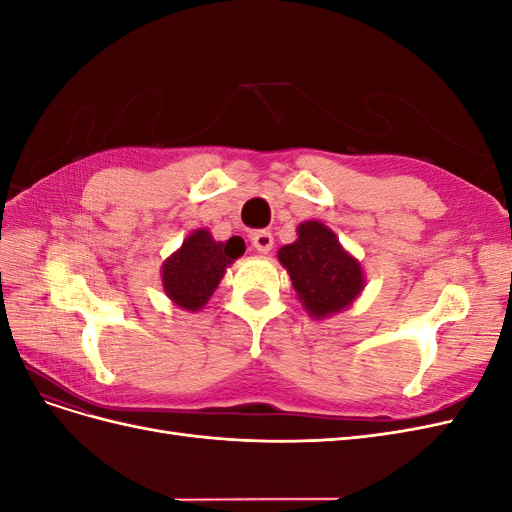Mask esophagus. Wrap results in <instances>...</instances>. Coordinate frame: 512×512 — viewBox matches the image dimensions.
I'll return each mask as SVG.
<instances>
[{
  "label": "esophagus",
  "mask_w": 512,
  "mask_h": 512,
  "mask_svg": "<svg viewBox=\"0 0 512 512\" xmlns=\"http://www.w3.org/2000/svg\"><path fill=\"white\" fill-rule=\"evenodd\" d=\"M252 245L260 254H269L273 250V235L269 230H258L252 235Z\"/></svg>",
  "instance_id": "obj_1"
}]
</instances>
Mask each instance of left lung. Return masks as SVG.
<instances>
[{
	"label": "left lung",
	"instance_id": "8db88e82",
	"mask_svg": "<svg viewBox=\"0 0 512 512\" xmlns=\"http://www.w3.org/2000/svg\"><path fill=\"white\" fill-rule=\"evenodd\" d=\"M299 239L284 245L277 258L288 269L303 307L324 318L348 307L363 288V271L333 232L320 222L297 228Z\"/></svg>",
	"mask_w": 512,
	"mask_h": 512
}]
</instances>
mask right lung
I'll use <instances>...</instances> for the list:
<instances>
[{
  "label": "right lung",
  "instance_id": "add662e5",
  "mask_svg": "<svg viewBox=\"0 0 512 512\" xmlns=\"http://www.w3.org/2000/svg\"><path fill=\"white\" fill-rule=\"evenodd\" d=\"M245 245H230V241L218 243L209 230H196L183 241L181 250L170 256L162 267L164 292L179 307L196 309L203 307L213 290L218 288L232 260L239 258Z\"/></svg>",
  "mask_w": 512,
  "mask_h": 512
}]
</instances>
